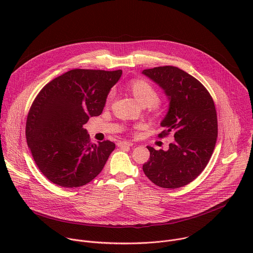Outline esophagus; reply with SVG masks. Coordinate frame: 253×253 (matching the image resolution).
<instances>
[{
	"label": "esophagus",
	"instance_id": "1",
	"mask_svg": "<svg viewBox=\"0 0 253 253\" xmlns=\"http://www.w3.org/2000/svg\"><path fill=\"white\" fill-rule=\"evenodd\" d=\"M118 147H130L133 145L132 142H129V141H120L118 142Z\"/></svg>",
	"mask_w": 253,
	"mask_h": 253
}]
</instances>
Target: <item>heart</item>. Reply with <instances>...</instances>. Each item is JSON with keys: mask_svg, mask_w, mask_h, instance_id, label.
I'll return each instance as SVG.
<instances>
[{"mask_svg": "<svg viewBox=\"0 0 253 253\" xmlns=\"http://www.w3.org/2000/svg\"><path fill=\"white\" fill-rule=\"evenodd\" d=\"M130 89L141 105H155L159 101V93L153 85L143 79H135L130 83Z\"/></svg>", "mask_w": 253, "mask_h": 253, "instance_id": "1", "label": "heart"}]
</instances>
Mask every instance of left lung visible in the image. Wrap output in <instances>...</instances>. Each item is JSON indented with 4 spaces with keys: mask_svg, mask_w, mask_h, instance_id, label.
Returning a JSON list of instances; mask_svg holds the SVG:
<instances>
[{
    "mask_svg": "<svg viewBox=\"0 0 253 253\" xmlns=\"http://www.w3.org/2000/svg\"><path fill=\"white\" fill-rule=\"evenodd\" d=\"M143 74L156 82L170 100L158 137L173 134L167 151L148 146L149 160L143 171L162 188L175 189L192 182L204 170L218 134L217 114L207 89L185 71L173 66L146 69Z\"/></svg>",
    "mask_w": 253,
    "mask_h": 253,
    "instance_id": "8db88e82",
    "label": "left lung"
}]
</instances>
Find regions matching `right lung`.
Returning a JSON list of instances; mask_svg holds the SVG:
<instances>
[{"mask_svg": "<svg viewBox=\"0 0 253 253\" xmlns=\"http://www.w3.org/2000/svg\"><path fill=\"white\" fill-rule=\"evenodd\" d=\"M122 70L74 69L46 84L33 101L26 139L39 170L54 184L86 185L102 171L115 144H93L83 125L99 116Z\"/></svg>", "mask_w": 253, "mask_h": 253, "instance_id": "right-lung-1", "label": "right lung"}]
</instances>
